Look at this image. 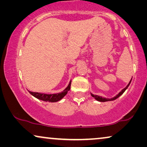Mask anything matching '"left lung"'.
<instances>
[{
	"label": "left lung",
	"mask_w": 147,
	"mask_h": 147,
	"mask_svg": "<svg viewBox=\"0 0 147 147\" xmlns=\"http://www.w3.org/2000/svg\"><path fill=\"white\" fill-rule=\"evenodd\" d=\"M131 80H132V79L130 80V82H129V83H128V85L126 86V88H124V89H122V90H121V91H120V92H119V93H118V94H117V95H116V96H114V97H113V98H103V97H102V96H98V95H94V94H92V93H91V95H92V97H94L96 100H98V101H99V102H107V101H112V100H116V98H118V97H120V96H121L122 94H123L124 92H125V90H126V89H127L128 86H129L130 82H131Z\"/></svg>",
	"instance_id": "left-lung-1"
}]
</instances>
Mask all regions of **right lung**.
<instances>
[{
  "instance_id": "right-lung-1",
  "label": "right lung",
  "mask_w": 147,
  "mask_h": 147,
  "mask_svg": "<svg viewBox=\"0 0 147 147\" xmlns=\"http://www.w3.org/2000/svg\"><path fill=\"white\" fill-rule=\"evenodd\" d=\"M71 81L70 80L69 84H68L67 87L63 90V92H59V93L57 94H47L44 93H39V92H33L31 91H29L30 94L34 97H35L37 99L43 100L45 102H56L57 101H59L61 100L66 94H67V92L70 90V87H71Z\"/></svg>"
}]
</instances>
